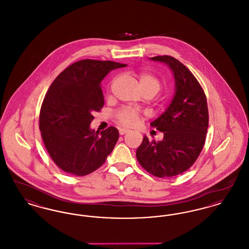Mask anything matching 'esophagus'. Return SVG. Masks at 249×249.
Instances as JSON below:
<instances>
[{"label": "esophagus", "instance_id": "obj_1", "mask_svg": "<svg viewBox=\"0 0 249 249\" xmlns=\"http://www.w3.org/2000/svg\"><path fill=\"white\" fill-rule=\"evenodd\" d=\"M127 132H129V130H126V129H120V130H119V134H120V135H124V134L127 133Z\"/></svg>", "mask_w": 249, "mask_h": 249}]
</instances>
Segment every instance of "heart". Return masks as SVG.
Listing matches in <instances>:
<instances>
[{"label":"heart","mask_w":249,"mask_h":249,"mask_svg":"<svg viewBox=\"0 0 249 249\" xmlns=\"http://www.w3.org/2000/svg\"><path fill=\"white\" fill-rule=\"evenodd\" d=\"M137 79L142 94L148 93L155 96L161 89L160 81L151 73L140 72L137 75ZM117 119L119 120V123L122 124L123 126L132 127L136 125L137 122L139 121L140 113L135 109H132L130 107H124L118 111Z\"/></svg>","instance_id":"b5f03b06"}]
</instances>
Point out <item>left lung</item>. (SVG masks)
<instances>
[{
  "mask_svg": "<svg viewBox=\"0 0 249 249\" xmlns=\"http://www.w3.org/2000/svg\"><path fill=\"white\" fill-rule=\"evenodd\" d=\"M151 60L165 63L175 77V95L165 111L150 123L163 132V139L145 135L136 150L142 168L157 178H173L186 172L201 153L208 128V108L201 85L192 72L171 56Z\"/></svg>",
  "mask_w": 249,
  "mask_h": 249,
  "instance_id": "obj_1",
  "label": "left lung"
}]
</instances>
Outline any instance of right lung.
Returning <instances> with one entry per match:
<instances>
[{
	"label": "right lung",
	"instance_id": "right-lung-1",
	"mask_svg": "<svg viewBox=\"0 0 249 249\" xmlns=\"http://www.w3.org/2000/svg\"><path fill=\"white\" fill-rule=\"evenodd\" d=\"M111 60L82 59L61 71L42 104L39 128L48 154L62 171L87 176L106 162L119 137L115 127L90 129L105 105L101 82L108 72L126 67Z\"/></svg>",
	"mask_w": 249,
	"mask_h": 249
}]
</instances>
